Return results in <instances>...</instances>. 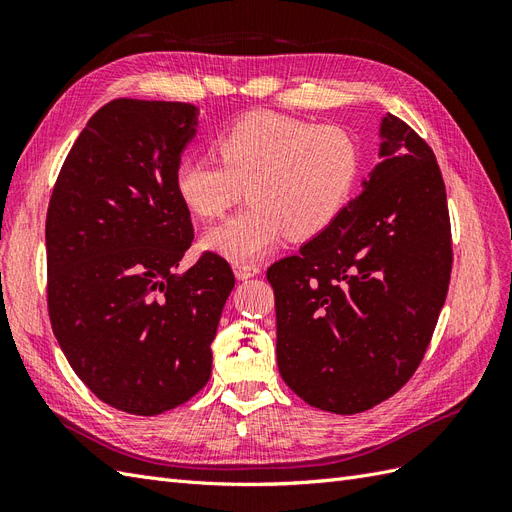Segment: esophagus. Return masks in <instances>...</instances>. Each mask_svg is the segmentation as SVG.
<instances>
[{"instance_id":"obj_1","label":"esophagus","mask_w":512,"mask_h":512,"mask_svg":"<svg viewBox=\"0 0 512 512\" xmlns=\"http://www.w3.org/2000/svg\"><path fill=\"white\" fill-rule=\"evenodd\" d=\"M258 273H260V267L254 265V262H237L235 265L237 280H250V277H254Z\"/></svg>"}]
</instances>
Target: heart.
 Returning <instances> with one entry per match:
<instances>
[{
    "mask_svg": "<svg viewBox=\"0 0 512 512\" xmlns=\"http://www.w3.org/2000/svg\"><path fill=\"white\" fill-rule=\"evenodd\" d=\"M213 156H185L175 190L190 211L215 220L241 196L250 205L207 232L205 245L235 262L258 258L280 243L312 239L348 205L361 149L342 126L252 113L215 138Z\"/></svg>",
    "mask_w": 512,
    "mask_h": 512,
    "instance_id": "obj_1",
    "label": "heart"
}]
</instances>
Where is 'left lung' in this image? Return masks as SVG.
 I'll return each instance as SVG.
<instances>
[{
  "mask_svg": "<svg viewBox=\"0 0 512 512\" xmlns=\"http://www.w3.org/2000/svg\"><path fill=\"white\" fill-rule=\"evenodd\" d=\"M380 162L339 218L277 260V367L309 406L359 414L421 365L451 282L446 188L406 121L380 123Z\"/></svg>",
  "mask_w": 512,
  "mask_h": 512,
  "instance_id": "1",
  "label": "left lung"
}]
</instances>
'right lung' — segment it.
Here are the masks:
<instances>
[{
    "instance_id": "obj_1",
    "label": "right lung",
    "mask_w": 512,
    "mask_h": 512,
    "mask_svg": "<svg viewBox=\"0 0 512 512\" xmlns=\"http://www.w3.org/2000/svg\"><path fill=\"white\" fill-rule=\"evenodd\" d=\"M185 102L119 98L87 121L46 211V301L74 374L104 404L156 416L211 376V342L235 275L194 239L175 168L198 126Z\"/></svg>"
}]
</instances>
